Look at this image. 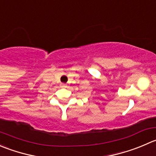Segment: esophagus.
Masks as SVG:
<instances>
[{"instance_id": "1", "label": "esophagus", "mask_w": 156, "mask_h": 156, "mask_svg": "<svg viewBox=\"0 0 156 156\" xmlns=\"http://www.w3.org/2000/svg\"><path fill=\"white\" fill-rule=\"evenodd\" d=\"M60 86H61V87H66V85L65 84H60Z\"/></svg>"}]
</instances>
